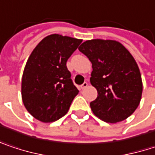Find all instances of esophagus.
Instances as JSON below:
<instances>
[{"instance_id": "esophagus-1", "label": "esophagus", "mask_w": 155, "mask_h": 155, "mask_svg": "<svg viewBox=\"0 0 155 155\" xmlns=\"http://www.w3.org/2000/svg\"><path fill=\"white\" fill-rule=\"evenodd\" d=\"M88 85H89V84H88V82H86V81H85V82H83V83L81 85V90H84V89H86V88L88 87Z\"/></svg>"}]
</instances>
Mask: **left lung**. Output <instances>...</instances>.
<instances>
[{"instance_id":"1","label":"left lung","mask_w":155,"mask_h":155,"mask_svg":"<svg viewBox=\"0 0 155 155\" xmlns=\"http://www.w3.org/2000/svg\"><path fill=\"white\" fill-rule=\"evenodd\" d=\"M79 50L92 64L91 83L97 97L91 102L93 114L100 120L115 123L130 116L140 103L143 84L132 55L113 40H89Z\"/></svg>"}]
</instances>
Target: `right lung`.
I'll return each mask as SVG.
<instances>
[{
  "label": "right lung",
  "instance_id": "1",
  "mask_svg": "<svg viewBox=\"0 0 155 155\" xmlns=\"http://www.w3.org/2000/svg\"><path fill=\"white\" fill-rule=\"evenodd\" d=\"M82 40L60 35L42 39L31 53L22 77V100L35 119L52 122L66 114L79 93L66 61Z\"/></svg>",
  "mask_w": 155,
  "mask_h": 155
}]
</instances>
